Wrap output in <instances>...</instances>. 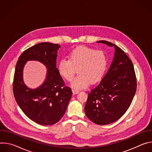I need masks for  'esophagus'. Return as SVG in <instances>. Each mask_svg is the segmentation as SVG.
<instances>
[{"label":"esophagus","mask_w":152,"mask_h":152,"mask_svg":"<svg viewBox=\"0 0 152 152\" xmlns=\"http://www.w3.org/2000/svg\"><path fill=\"white\" fill-rule=\"evenodd\" d=\"M72 92H73V94H77L78 93H79V91H77V90H72Z\"/></svg>","instance_id":"1"}]
</instances>
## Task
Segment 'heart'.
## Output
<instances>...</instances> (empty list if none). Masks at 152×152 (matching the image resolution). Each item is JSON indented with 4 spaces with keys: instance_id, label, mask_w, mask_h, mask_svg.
<instances>
[{
    "instance_id": "b5f03b06",
    "label": "heart",
    "mask_w": 152,
    "mask_h": 152,
    "mask_svg": "<svg viewBox=\"0 0 152 152\" xmlns=\"http://www.w3.org/2000/svg\"><path fill=\"white\" fill-rule=\"evenodd\" d=\"M106 66L107 58L103 51L80 46L70 52L69 59L62 58L57 65V69L61 77L70 81L78 68L79 75L72 80L71 85L75 90H80L87 87L91 82L100 80Z\"/></svg>"
}]
</instances>
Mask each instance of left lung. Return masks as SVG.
Listing matches in <instances>:
<instances>
[{"label":"left lung","instance_id":"1","mask_svg":"<svg viewBox=\"0 0 152 152\" xmlns=\"http://www.w3.org/2000/svg\"><path fill=\"white\" fill-rule=\"evenodd\" d=\"M97 42L114 47V56L100 83L88 93L84 109L91 121L105 125L117 121L127 111L136 93L137 79L133 64L122 49L107 41Z\"/></svg>","mask_w":152,"mask_h":152}]
</instances>
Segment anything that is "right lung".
<instances>
[{
    "label": "right lung",
    "mask_w": 152,
    "mask_h": 152,
    "mask_svg": "<svg viewBox=\"0 0 152 152\" xmlns=\"http://www.w3.org/2000/svg\"><path fill=\"white\" fill-rule=\"evenodd\" d=\"M58 44L41 42L25 50L16 64L13 93L15 99L24 114L40 125H52L59 121L66 111L72 96L70 88L65 83L56 68ZM28 60H37L48 70L41 86L31 89L24 84L23 71Z\"/></svg>",
    "instance_id": "right-lung-1"
}]
</instances>
